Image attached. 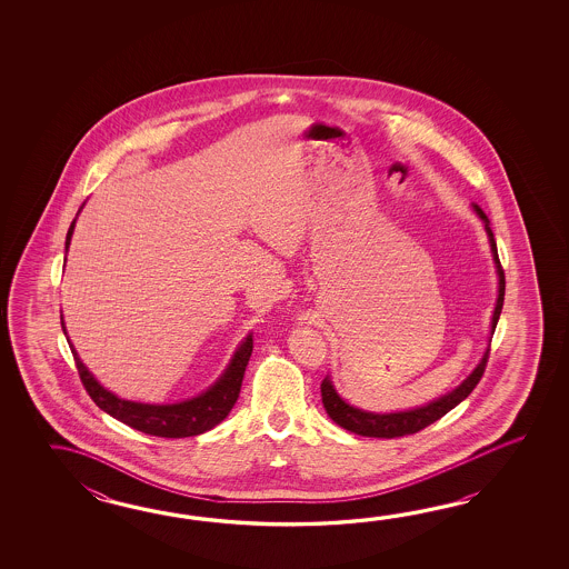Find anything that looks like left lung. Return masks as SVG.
Here are the masks:
<instances>
[{"label":"left lung","mask_w":569,"mask_h":569,"mask_svg":"<svg viewBox=\"0 0 569 569\" xmlns=\"http://www.w3.org/2000/svg\"><path fill=\"white\" fill-rule=\"evenodd\" d=\"M476 213L482 218L486 223V231H488V238H490V246H492V254H495L496 268H498V301H496L495 317H492V331L496 329L498 323V317L502 311V302H505V270L500 264V258H498V250H496L495 233L488 226V218L483 213L482 209L478 206H473ZM490 358V348L483 353L482 362L478 363V368L473 370L472 375L468 376L460 387L456 388L453 392H449L446 397L421 407V409H415V411L407 412H390V415H375V412L360 411V409H353L346 400L339 399L336 388L331 387L329 380L321 382V399H323V407H326L327 415L343 429H348L356 436L363 437H378V439H395V437L412 436L417 431H421L425 427H429L431 423H436L437 419H441L443 415H448L453 407H458L461 400L466 399L473 388L478 387V382L482 380L483 370H486V363Z\"/></svg>","instance_id":"left-lung-1"}]
</instances>
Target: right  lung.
Here are the masks:
<instances>
[{
  "label": "right lung",
  "mask_w": 569,
  "mask_h": 569,
  "mask_svg": "<svg viewBox=\"0 0 569 569\" xmlns=\"http://www.w3.org/2000/svg\"><path fill=\"white\" fill-rule=\"evenodd\" d=\"M73 228L74 221L67 233L64 248H69V243H71ZM252 348H254L252 336H248L240 346V350L236 351L226 375L221 376L218 382L201 397L184 400L179 405H142V402L118 399L101 385H97L96 378L87 372L86 366L79 360L77 351H73L77 372L86 387L87 395L93 399L101 411L108 412L113 419L130 425L132 429H138L148 436L177 439V437L201 436L228 417L231 407L240 397L243 372H246V366L252 356Z\"/></svg>",
  "instance_id": "right-lung-1"
}]
</instances>
